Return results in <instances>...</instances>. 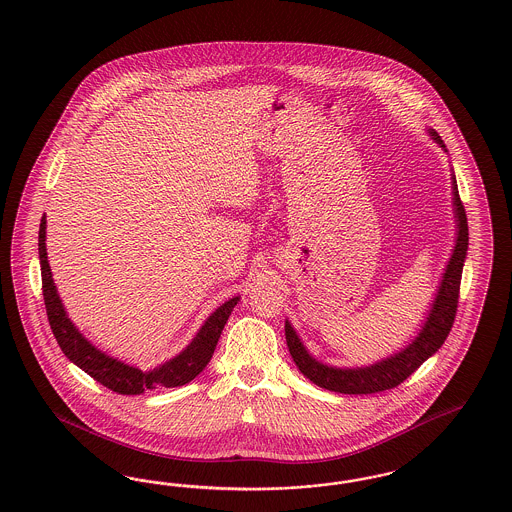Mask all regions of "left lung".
<instances>
[{
	"label": "left lung",
	"mask_w": 512,
	"mask_h": 512,
	"mask_svg": "<svg viewBox=\"0 0 512 512\" xmlns=\"http://www.w3.org/2000/svg\"><path fill=\"white\" fill-rule=\"evenodd\" d=\"M427 133L432 143L438 144L444 152H448L446 144L434 129H427ZM451 196H453L451 204H453V219H455V242H453L450 259L442 272V278L436 287L434 299L415 337L409 341L408 345L398 348L387 358H381L368 366H352V368L331 366L310 354L307 345L301 341L299 333L291 326V322L286 320L289 354L295 366L308 381H312L322 389L341 392V394H373L381 390L394 389L400 383H404L415 369L419 368L423 362H427L430 356L436 354L438 348L444 345L453 326L461 274H463L467 249H469L467 215H465V207L459 200V190H457L453 169H451Z\"/></svg>",
	"instance_id": "1"
}]
</instances>
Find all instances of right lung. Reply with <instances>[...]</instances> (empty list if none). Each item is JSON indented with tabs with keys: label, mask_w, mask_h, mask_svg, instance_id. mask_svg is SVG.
<instances>
[{
	"label": "right lung",
	"mask_w": 512,
	"mask_h": 512,
	"mask_svg": "<svg viewBox=\"0 0 512 512\" xmlns=\"http://www.w3.org/2000/svg\"><path fill=\"white\" fill-rule=\"evenodd\" d=\"M45 228H47V221L43 215L40 223V240H38L43 299H45L47 318L53 329V335L59 347L62 348L64 356L72 364L83 369L87 375H91L106 389L114 390L118 394H143L144 390L181 387L204 371L215 352L217 341L221 337V331L225 328L230 312L240 301V295L230 297L221 307L215 308L205 318L202 328L198 329L194 339L179 354L165 360L164 364L156 368L141 369L135 364H127L123 360L106 354L101 348L95 347L68 318V312L62 305L61 295L57 291L53 272L47 261Z\"/></svg>",
	"instance_id": "obj_1"
}]
</instances>
